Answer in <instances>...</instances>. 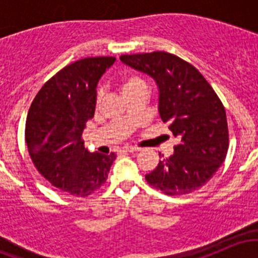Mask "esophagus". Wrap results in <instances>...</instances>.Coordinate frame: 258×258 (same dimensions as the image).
Masks as SVG:
<instances>
[{"label": "esophagus", "instance_id": "34e87169", "mask_svg": "<svg viewBox=\"0 0 258 258\" xmlns=\"http://www.w3.org/2000/svg\"><path fill=\"white\" fill-rule=\"evenodd\" d=\"M123 153H137V152H141V149L139 148H136V147H126L122 149Z\"/></svg>", "mask_w": 258, "mask_h": 258}]
</instances>
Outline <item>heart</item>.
<instances>
[{
    "mask_svg": "<svg viewBox=\"0 0 258 258\" xmlns=\"http://www.w3.org/2000/svg\"><path fill=\"white\" fill-rule=\"evenodd\" d=\"M120 87H121V91H122L123 96H128L130 93H132V92L139 90V88H143V87H147V82L146 80H144L142 76L137 75V74H131V75H127L125 78H122L120 82ZM103 99V90L102 88H99L98 91H97V97H96V100H97V104H99L100 102H102Z\"/></svg>",
    "mask_w": 258,
    "mask_h": 258,
    "instance_id": "1",
    "label": "heart"
}]
</instances>
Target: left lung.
Here are the masks:
<instances>
[{"mask_svg": "<svg viewBox=\"0 0 258 258\" xmlns=\"http://www.w3.org/2000/svg\"><path fill=\"white\" fill-rule=\"evenodd\" d=\"M121 61L155 80L159 111L178 143L146 174L148 184L171 197L205 185L226 159L229 133L224 106L199 70L172 53L123 54Z\"/></svg>", "mask_w": 258, "mask_h": 258, "instance_id": "left-lung-1", "label": "left lung"}]
</instances>
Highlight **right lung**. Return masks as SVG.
I'll list each match as a JSON object with an SVG mask.
<instances>
[{"label":"right lung","mask_w":258,"mask_h":258,"mask_svg":"<svg viewBox=\"0 0 258 258\" xmlns=\"http://www.w3.org/2000/svg\"><path fill=\"white\" fill-rule=\"evenodd\" d=\"M116 60L90 57L67 65L37 92L29 109L25 141L41 176L69 195L85 198L108 178L116 154L88 153L82 131L94 116L96 87Z\"/></svg>","instance_id":"add662e5"}]
</instances>
